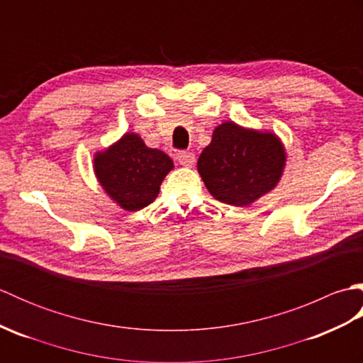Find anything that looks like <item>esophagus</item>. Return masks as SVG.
<instances>
[{
	"instance_id": "34e87169",
	"label": "esophagus",
	"mask_w": 363,
	"mask_h": 363,
	"mask_svg": "<svg viewBox=\"0 0 363 363\" xmlns=\"http://www.w3.org/2000/svg\"><path fill=\"white\" fill-rule=\"evenodd\" d=\"M177 160L182 167H191L195 164V154L189 152V151H182L177 154Z\"/></svg>"
}]
</instances>
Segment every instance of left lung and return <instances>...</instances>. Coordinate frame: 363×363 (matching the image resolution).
I'll return each mask as SVG.
<instances>
[{
  "instance_id": "8db88e82",
  "label": "left lung",
  "mask_w": 363,
  "mask_h": 363,
  "mask_svg": "<svg viewBox=\"0 0 363 363\" xmlns=\"http://www.w3.org/2000/svg\"><path fill=\"white\" fill-rule=\"evenodd\" d=\"M285 159L276 134L225 121L213 129L211 143L199 156L198 173L215 199L245 207L277 186Z\"/></svg>"
}]
</instances>
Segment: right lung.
<instances>
[{"instance_id": "add662e5", "label": "right lung", "mask_w": 363, "mask_h": 363, "mask_svg": "<svg viewBox=\"0 0 363 363\" xmlns=\"http://www.w3.org/2000/svg\"><path fill=\"white\" fill-rule=\"evenodd\" d=\"M173 167V160L164 151L148 148L142 137L134 133H126L94 157L98 182L107 196L128 212L151 204Z\"/></svg>"}]
</instances>
